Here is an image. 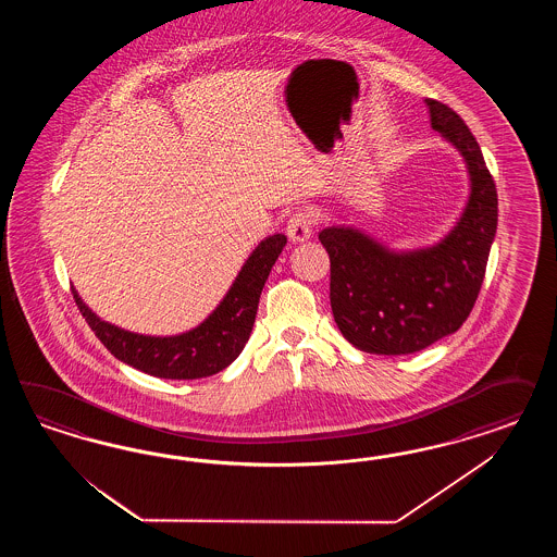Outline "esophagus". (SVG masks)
I'll list each match as a JSON object with an SVG mask.
<instances>
[{"mask_svg":"<svg viewBox=\"0 0 557 557\" xmlns=\"http://www.w3.org/2000/svg\"><path fill=\"white\" fill-rule=\"evenodd\" d=\"M314 219L308 210H298L292 219L287 220V236L292 243H304L312 236Z\"/></svg>","mask_w":557,"mask_h":557,"instance_id":"esophagus-1","label":"esophagus"}]
</instances>
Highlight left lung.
Wrapping results in <instances>:
<instances>
[{"label": "left lung", "mask_w": 557, "mask_h": 557, "mask_svg": "<svg viewBox=\"0 0 557 557\" xmlns=\"http://www.w3.org/2000/svg\"><path fill=\"white\" fill-rule=\"evenodd\" d=\"M431 128L456 147L470 196L451 231L421 249L396 251L355 226L322 228L331 257V308L354 347L375 355L417 354L454 335L472 312L498 224V196L466 122L424 100Z\"/></svg>", "instance_id": "1"}]
</instances>
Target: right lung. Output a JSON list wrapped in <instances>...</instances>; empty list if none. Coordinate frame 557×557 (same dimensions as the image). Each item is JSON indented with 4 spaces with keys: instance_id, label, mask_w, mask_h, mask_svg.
Listing matches in <instances>:
<instances>
[{
    "instance_id": "right-lung-1",
    "label": "right lung",
    "mask_w": 557,
    "mask_h": 557,
    "mask_svg": "<svg viewBox=\"0 0 557 557\" xmlns=\"http://www.w3.org/2000/svg\"><path fill=\"white\" fill-rule=\"evenodd\" d=\"M286 235L265 236L220 300L212 314L182 335L151 337L124 331L100 317L82 300L73 287V298L103 347L120 361L165 380H198L228 368L251 337L261 289L271 268L286 247Z\"/></svg>"
}]
</instances>
